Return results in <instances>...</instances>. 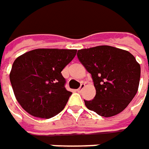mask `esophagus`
<instances>
[{
  "label": "esophagus",
  "mask_w": 149,
  "mask_h": 149,
  "mask_svg": "<svg viewBox=\"0 0 149 149\" xmlns=\"http://www.w3.org/2000/svg\"><path fill=\"white\" fill-rule=\"evenodd\" d=\"M85 87V84H81V85H80V87L79 88V89H77V91L79 92V93H81L82 91H83L84 88Z\"/></svg>",
  "instance_id": "1"
}]
</instances>
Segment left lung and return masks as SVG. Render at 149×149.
<instances>
[{
	"label": "left lung",
	"mask_w": 149,
	"mask_h": 149,
	"mask_svg": "<svg viewBox=\"0 0 149 149\" xmlns=\"http://www.w3.org/2000/svg\"><path fill=\"white\" fill-rule=\"evenodd\" d=\"M78 58L91 74L96 95L85 106L102 117L123 111L138 92L140 65L129 51L109 45L78 50Z\"/></svg>",
	"instance_id": "8db88e82"
}]
</instances>
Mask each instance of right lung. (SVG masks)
Here are the masks:
<instances>
[{
	"label": "right lung",
	"instance_id": "obj_1",
	"mask_svg": "<svg viewBox=\"0 0 149 149\" xmlns=\"http://www.w3.org/2000/svg\"><path fill=\"white\" fill-rule=\"evenodd\" d=\"M77 49H36L17 57L10 73L15 97L28 113L50 118L62 111L71 92L61 71Z\"/></svg>",
	"mask_w": 149,
	"mask_h": 149
}]
</instances>
